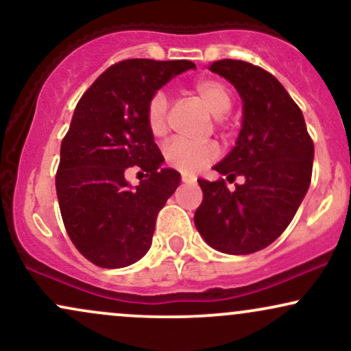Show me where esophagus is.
<instances>
[{
	"label": "esophagus",
	"mask_w": 351,
	"mask_h": 351,
	"mask_svg": "<svg viewBox=\"0 0 351 351\" xmlns=\"http://www.w3.org/2000/svg\"><path fill=\"white\" fill-rule=\"evenodd\" d=\"M181 180H183V183H195L196 176L195 175H186V173H183V175H181Z\"/></svg>",
	"instance_id": "esophagus-1"
}]
</instances>
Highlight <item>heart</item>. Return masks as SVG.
<instances>
[{
	"label": "heart",
	"instance_id": "heart-1",
	"mask_svg": "<svg viewBox=\"0 0 351 351\" xmlns=\"http://www.w3.org/2000/svg\"><path fill=\"white\" fill-rule=\"evenodd\" d=\"M193 90L215 117L226 115L232 106L231 92L226 84L217 79L206 77L196 80ZM167 95L163 92L153 94L152 99L148 100L147 112H145L147 127L153 136H162L167 130ZM217 155H219V150L213 142L196 143L184 138H175L163 148L165 163L181 173H188V175L215 162Z\"/></svg>",
	"mask_w": 351,
	"mask_h": 351
}]
</instances>
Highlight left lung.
Returning <instances> with one entry per match:
<instances>
[{
  "label": "left lung",
  "instance_id": "obj_1",
  "mask_svg": "<svg viewBox=\"0 0 351 351\" xmlns=\"http://www.w3.org/2000/svg\"><path fill=\"white\" fill-rule=\"evenodd\" d=\"M209 71L231 82L243 100L236 145L213 168L244 183L229 191L223 178L198 180L203 203L195 226L216 251L252 254L285 231L307 195L313 142L302 110L267 71L234 59L216 60Z\"/></svg>",
  "mask_w": 351,
  "mask_h": 351
}]
</instances>
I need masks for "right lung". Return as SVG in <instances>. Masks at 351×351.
I'll return each instance as SVG.
<instances>
[{
    "label": "right lung",
    "mask_w": 351,
    "mask_h": 351,
    "mask_svg": "<svg viewBox=\"0 0 351 351\" xmlns=\"http://www.w3.org/2000/svg\"><path fill=\"white\" fill-rule=\"evenodd\" d=\"M189 69H196L189 60H122L75 107L60 145L56 191L71 241L99 267L120 269L142 259L158 211L180 186V173L163 168L145 112L153 94ZM130 166L147 171L135 189L124 178Z\"/></svg>",
    "instance_id": "add662e5"
}]
</instances>
